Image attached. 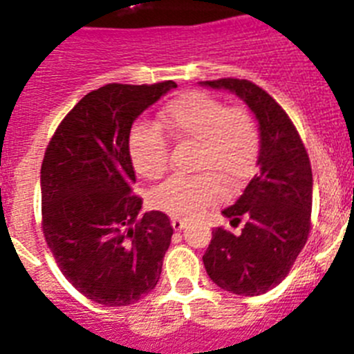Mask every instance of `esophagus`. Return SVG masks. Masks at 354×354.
Wrapping results in <instances>:
<instances>
[{
    "instance_id": "1",
    "label": "esophagus",
    "mask_w": 354,
    "mask_h": 354,
    "mask_svg": "<svg viewBox=\"0 0 354 354\" xmlns=\"http://www.w3.org/2000/svg\"><path fill=\"white\" fill-rule=\"evenodd\" d=\"M187 221L183 220V218H171V227H174V230H183V228H186Z\"/></svg>"
}]
</instances>
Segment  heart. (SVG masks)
Wrapping results in <instances>:
<instances>
[{
  "mask_svg": "<svg viewBox=\"0 0 354 354\" xmlns=\"http://www.w3.org/2000/svg\"><path fill=\"white\" fill-rule=\"evenodd\" d=\"M159 120L174 140L195 143L193 167L209 171L174 175L156 187L152 204L161 211L195 218L221 196L216 177L234 186L252 171L259 154V129L248 109L227 108L204 92H186L161 109ZM129 154L136 171L145 179H158L167 170V138L154 127L136 126L131 131Z\"/></svg>",
  "mask_w": 354,
  "mask_h": 354,
  "instance_id": "b5f03b06",
  "label": "heart"
}]
</instances>
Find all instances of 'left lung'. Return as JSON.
<instances>
[{
    "label": "left lung",
    "mask_w": 354,
    "mask_h": 354,
    "mask_svg": "<svg viewBox=\"0 0 354 354\" xmlns=\"http://www.w3.org/2000/svg\"><path fill=\"white\" fill-rule=\"evenodd\" d=\"M202 86L239 97L259 124L257 174L221 214L241 234L212 232L205 271L221 289L259 296L282 282L310 232L312 168L290 118L270 93L246 80L202 81Z\"/></svg>",
    "instance_id": "8db88e82"
}]
</instances>
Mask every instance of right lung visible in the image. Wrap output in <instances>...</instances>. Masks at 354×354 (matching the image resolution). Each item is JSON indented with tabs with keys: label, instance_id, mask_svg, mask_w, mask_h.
Instances as JSON below:
<instances>
[{
	"label": "right lung",
	"instance_id": "right-lung-1",
	"mask_svg": "<svg viewBox=\"0 0 354 354\" xmlns=\"http://www.w3.org/2000/svg\"><path fill=\"white\" fill-rule=\"evenodd\" d=\"M174 81L111 83L68 111L49 142L40 170L42 227L62 273L81 294L126 306L154 289L171 228L161 211H142L129 154L134 120Z\"/></svg>",
	"mask_w": 354,
	"mask_h": 354
}]
</instances>
